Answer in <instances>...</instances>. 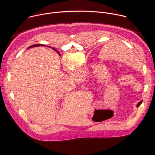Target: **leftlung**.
Here are the masks:
<instances>
[{
  "label": "left lung",
  "instance_id": "left-lung-1",
  "mask_svg": "<svg viewBox=\"0 0 155 155\" xmlns=\"http://www.w3.org/2000/svg\"><path fill=\"white\" fill-rule=\"evenodd\" d=\"M58 53H59L58 52ZM142 103V101H141L140 102H139V103H138V104L137 105V107H139V106H140V104H141Z\"/></svg>",
  "mask_w": 155,
  "mask_h": 155
}]
</instances>
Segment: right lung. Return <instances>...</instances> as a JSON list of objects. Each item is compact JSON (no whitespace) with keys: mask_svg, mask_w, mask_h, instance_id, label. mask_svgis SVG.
<instances>
[{"mask_svg":"<svg viewBox=\"0 0 155 155\" xmlns=\"http://www.w3.org/2000/svg\"><path fill=\"white\" fill-rule=\"evenodd\" d=\"M40 46H43V47H45V45H42V44H35V45H32L30 46L28 48H33V47H40ZM52 49L54 50V51H56L57 53L58 52V51L56 49H54V48H52Z\"/></svg>","mask_w":155,"mask_h":155,"instance_id":"right-lung-1","label":"right lung"}]
</instances>
